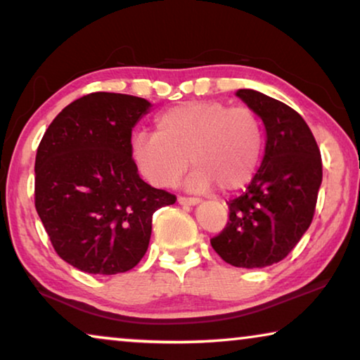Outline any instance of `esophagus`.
<instances>
[{
    "label": "esophagus",
    "mask_w": 360,
    "mask_h": 360,
    "mask_svg": "<svg viewBox=\"0 0 360 360\" xmlns=\"http://www.w3.org/2000/svg\"><path fill=\"white\" fill-rule=\"evenodd\" d=\"M179 203L181 206H196L200 203V200L198 198H185V196H180Z\"/></svg>",
    "instance_id": "obj_1"
}]
</instances>
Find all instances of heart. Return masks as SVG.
I'll return each mask as SVG.
<instances>
[{
  "label": "heart",
  "instance_id": "heart-1",
  "mask_svg": "<svg viewBox=\"0 0 360 360\" xmlns=\"http://www.w3.org/2000/svg\"><path fill=\"white\" fill-rule=\"evenodd\" d=\"M264 150V126L248 106L188 101L162 112L155 132L136 134L131 157L150 185L170 188L190 165L186 188L205 193L240 190L252 180Z\"/></svg>",
  "mask_w": 360,
  "mask_h": 360
}]
</instances>
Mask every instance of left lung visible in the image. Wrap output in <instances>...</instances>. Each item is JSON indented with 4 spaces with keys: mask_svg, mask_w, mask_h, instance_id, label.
<instances>
[{
    "mask_svg": "<svg viewBox=\"0 0 360 360\" xmlns=\"http://www.w3.org/2000/svg\"><path fill=\"white\" fill-rule=\"evenodd\" d=\"M264 122L265 150L248 190L231 200L229 221L211 245L224 262L264 269L288 255L311 224L323 164L318 144L297 111L255 90H238Z\"/></svg>",
    "mask_w": 360,
    "mask_h": 360,
    "instance_id": "obj_1",
    "label": "left lung"
}]
</instances>
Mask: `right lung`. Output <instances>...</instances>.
<instances>
[{
  "instance_id": "obj_1",
  "label": "right lung",
  "mask_w": 360,
  "mask_h": 360,
  "mask_svg": "<svg viewBox=\"0 0 360 360\" xmlns=\"http://www.w3.org/2000/svg\"><path fill=\"white\" fill-rule=\"evenodd\" d=\"M144 98L98 91L63 108L36 155V210L56 252L86 274L136 267L149 248L152 214L175 196L146 184L131 157Z\"/></svg>"
}]
</instances>
